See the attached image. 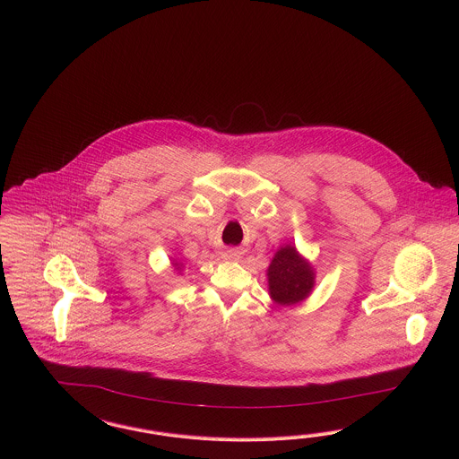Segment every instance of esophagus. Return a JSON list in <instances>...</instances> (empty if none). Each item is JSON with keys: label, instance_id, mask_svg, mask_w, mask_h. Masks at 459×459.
I'll return each mask as SVG.
<instances>
[{"label": "esophagus", "instance_id": "1", "mask_svg": "<svg viewBox=\"0 0 459 459\" xmlns=\"http://www.w3.org/2000/svg\"><path fill=\"white\" fill-rule=\"evenodd\" d=\"M221 256L224 260H238V258L241 256V252H239L238 248H226V250L221 253Z\"/></svg>", "mask_w": 459, "mask_h": 459}]
</instances>
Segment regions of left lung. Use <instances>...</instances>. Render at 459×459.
Segmentation results:
<instances>
[{"instance_id":"obj_1","label":"left lung","mask_w":459,"mask_h":459,"mask_svg":"<svg viewBox=\"0 0 459 459\" xmlns=\"http://www.w3.org/2000/svg\"><path fill=\"white\" fill-rule=\"evenodd\" d=\"M266 277L270 297L279 306H296L302 302L309 297L316 283L311 264L292 245L277 250L266 270Z\"/></svg>"}]
</instances>
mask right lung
<instances>
[{"label": "right lung", "mask_w": 459, "mask_h": 459, "mask_svg": "<svg viewBox=\"0 0 459 459\" xmlns=\"http://www.w3.org/2000/svg\"><path fill=\"white\" fill-rule=\"evenodd\" d=\"M172 265L176 266V268H178V270H180V264H178V262H174V264H172Z\"/></svg>", "instance_id": "add662e5"}]
</instances>
